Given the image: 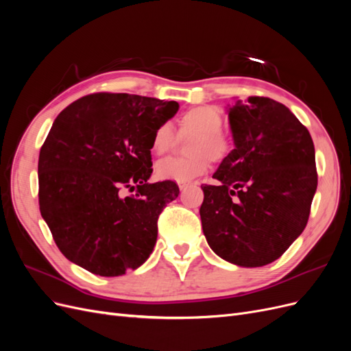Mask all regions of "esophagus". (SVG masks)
<instances>
[{"label": "esophagus", "instance_id": "1", "mask_svg": "<svg viewBox=\"0 0 351 351\" xmlns=\"http://www.w3.org/2000/svg\"><path fill=\"white\" fill-rule=\"evenodd\" d=\"M189 186H190V183H178L180 190H186Z\"/></svg>", "mask_w": 351, "mask_h": 351}]
</instances>
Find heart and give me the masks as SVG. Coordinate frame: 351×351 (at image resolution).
<instances>
[{
  "instance_id": "heart-1",
  "label": "heart",
  "mask_w": 351,
  "mask_h": 351,
  "mask_svg": "<svg viewBox=\"0 0 351 351\" xmlns=\"http://www.w3.org/2000/svg\"><path fill=\"white\" fill-rule=\"evenodd\" d=\"M224 119L218 108L204 105L186 111L180 117V132L184 136H195L189 145L190 158H165L156 164V176L162 180L189 183L205 174L210 158L219 161L231 151V139L222 132ZM176 142L173 127L164 123L156 127L152 136V149L162 155L171 149Z\"/></svg>"
}]
</instances>
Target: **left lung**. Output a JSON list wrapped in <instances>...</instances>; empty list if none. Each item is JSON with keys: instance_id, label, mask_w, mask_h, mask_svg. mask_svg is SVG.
I'll use <instances>...</instances> for the list:
<instances>
[{"instance_id": "1", "label": "left lung", "mask_w": 351, "mask_h": 351, "mask_svg": "<svg viewBox=\"0 0 351 351\" xmlns=\"http://www.w3.org/2000/svg\"><path fill=\"white\" fill-rule=\"evenodd\" d=\"M234 141L217 186H202V228L219 258L244 268L277 261L309 219L317 186L309 130L285 105L263 97L227 110Z\"/></svg>"}]
</instances>
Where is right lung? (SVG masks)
I'll return each instance as SVG.
<instances>
[{
  "label": "right lung",
  "instance_id": "right-lung-1",
  "mask_svg": "<svg viewBox=\"0 0 351 351\" xmlns=\"http://www.w3.org/2000/svg\"><path fill=\"white\" fill-rule=\"evenodd\" d=\"M177 111L176 101L101 92L58 114L39 152V209L70 262L119 277L149 258L158 217L180 193L171 180L147 183L152 136Z\"/></svg>",
  "mask_w": 351,
  "mask_h": 351
}]
</instances>
